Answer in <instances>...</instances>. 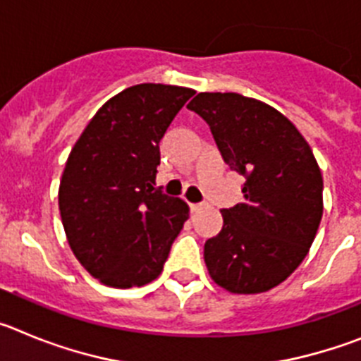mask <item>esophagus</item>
Instances as JSON below:
<instances>
[{"label": "esophagus", "instance_id": "34e87169", "mask_svg": "<svg viewBox=\"0 0 361 361\" xmlns=\"http://www.w3.org/2000/svg\"><path fill=\"white\" fill-rule=\"evenodd\" d=\"M191 212H199V209L204 208V204H190Z\"/></svg>", "mask_w": 361, "mask_h": 361}]
</instances>
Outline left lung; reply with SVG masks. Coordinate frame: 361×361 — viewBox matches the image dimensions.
<instances>
[{"instance_id": "left-lung-1", "label": "left lung", "mask_w": 361, "mask_h": 361, "mask_svg": "<svg viewBox=\"0 0 361 361\" xmlns=\"http://www.w3.org/2000/svg\"><path fill=\"white\" fill-rule=\"evenodd\" d=\"M209 124L229 168L244 175V202L204 244L213 282L229 293L269 291L309 253L324 213V180L304 135L269 104L235 92H200L188 104Z\"/></svg>"}]
</instances>
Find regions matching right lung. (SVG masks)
<instances>
[{
  "label": "right lung",
  "mask_w": 361,
  "mask_h": 361,
  "mask_svg": "<svg viewBox=\"0 0 361 361\" xmlns=\"http://www.w3.org/2000/svg\"><path fill=\"white\" fill-rule=\"evenodd\" d=\"M195 94L171 85L130 86L108 99L73 145L59 183L70 250L104 286H146L162 273L190 206L155 188L162 135Z\"/></svg>",
  "instance_id": "1"
}]
</instances>
